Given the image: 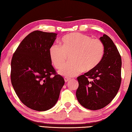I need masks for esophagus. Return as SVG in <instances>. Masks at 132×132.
Wrapping results in <instances>:
<instances>
[{
  "label": "esophagus",
  "instance_id": "obj_1",
  "mask_svg": "<svg viewBox=\"0 0 132 132\" xmlns=\"http://www.w3.org/2000/svg\"><path fill=\"white\" fill-rule=\"evenodd\" d=\"M70 80V79H69V78H66V77L64 78V81H65L66 82L69 81Z\"/></svg>",
  "mask_w": 132,
  "mask_h": 132
}]
</instances>
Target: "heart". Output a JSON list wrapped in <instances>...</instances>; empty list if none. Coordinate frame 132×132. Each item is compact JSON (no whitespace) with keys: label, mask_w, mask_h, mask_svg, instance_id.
<instances>
[{"label":"heart","mask_w":132,"mask_h":132,"mask_svg":"<svg viewBox=\"0 0 132 132\" xmlns=\"http://www.w3.org/2000/svg\"><path fill=\"white\" fill-rule=\"evenodd\" d=\"M103 54L104 45L100 39L77 32L64 35L61 46L52 45L49 50L51 61L57 69L61 68L69 56V63L58 72L68 77L79 75L82 71L88 72L93 70L100 63Z\"/></svg>","instance_id":"b5f03b06"}]
</instances>
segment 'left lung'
I'll list each match as a JSON object with an SVG mask.
<instances>
[{"mask_svg": "<svg viewBox=\"0 0 132 132\" xmlns=\"http://www.w3.org/2000/svg\"><path fill=\"white\" fill-rule=\"evenodd\" d=\"M104 55L91 71L77 77L76 97L82 106L90 110L103 108L112 101L121 83L122 60L117 46L108 35L100 38Z\"/></svg>", "mask_w": 132, "mask_h": 132, "instance_id": "obj_1", "label": "left lung"}]
</instances>
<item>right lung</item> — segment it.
Masks as SVG:
<instances>
[{"label":"right lung","mask_w":132,"mask_h":132,"mask_svg":"<svg viewBox=\"0 0 132 132\" xmlns=\"http://www.w3.org/2000/svg\"><path fill=\"white\" fill-rule=\"evenodd\" d=\"M57 34L40 31L29 34L18 46L11 62V81L20 101L38 111L52 108L56 104L64 84L56 73L49 50ZM52 74L54 75L51 77Z\"/></svg>","instance_id":"add662e5"}]
</instances>
